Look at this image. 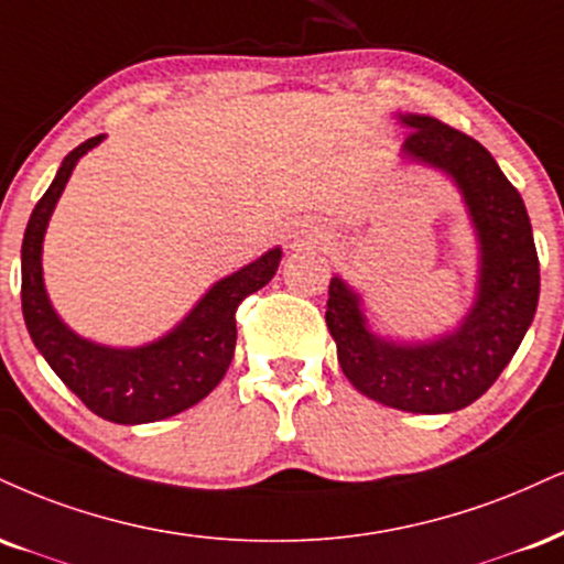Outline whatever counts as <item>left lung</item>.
I'll return each mask as SVG.
<instances>
[{"mask_svg": "<svg viewBox=\"0 0 564 564\" xmlns=\"http://www.w3.org/2000/svg\"><path fill=\"white\" fill-rule=\"evenodd\" d=\"M404 154L449 173L480 241V289L470 315L438 341L404 344L372 336L359 296L330 278L328 323L338 365L359 393L404 412H454L491 389L518 351L539 304V254L518 188L476 139L429 115H399Z\"/></svg>", "mask_w": 564, "mask_h": 564, "instance_id": "1", "label": "left lung"}]
</instances>
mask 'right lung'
Here are the masks:
<instances>
[{
	"label": "right lung",
	"mask_w": 564,
	"mask_h": 564,
	"mask_svg": "<svg viewBox=\"0 0 564 564\" xmlns=\"http://www.w3.org/2000/svg\"><path fill=\"white\" fill-rule=\"evenodd\" d=\"M101 135L84 141L63 160L52 186L33 207L23 236L25 328L59 381L94 415L120 425L165 420L207 397L226 376L236 349V307L275 275L281 249H270L239 273L215 283L173 334L139 349H110L73 334L52 310L42 278V241L46 223L76 162Z\"/></svg>",
	"instance_id": "obj_1"
}]
</instances>
